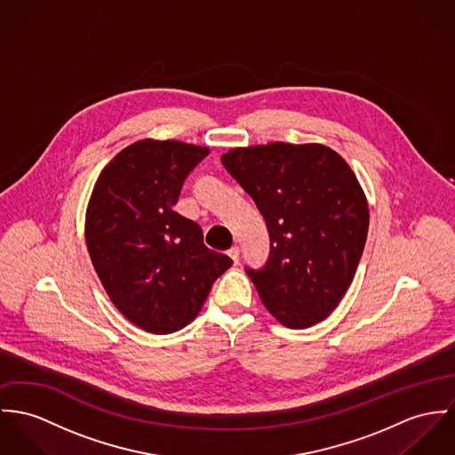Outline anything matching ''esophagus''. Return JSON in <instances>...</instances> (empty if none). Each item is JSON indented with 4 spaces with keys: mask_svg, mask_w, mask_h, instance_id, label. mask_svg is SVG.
Masks as SVG:
<instances>
[{
    "mask_svg": "<svg viewBox=\"0 0 455 455\" xmlns=\"http://www.w3.org/2000/svg\"><path fill=\"white\" fill-rule=\"evenodd\" d=\"M227 252H228V256L234 259V263L237 265V263H239V254H241L239 247H237V245H232V247L227 251Z\"/></svg>",
    "mask_w": 455,
    "mask_h": 455,
    "instance_id": "34e87169",
    "label": "esophagus"
}]
</instances>
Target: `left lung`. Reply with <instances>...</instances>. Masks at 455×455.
Segmentation results:
<instances>
[{"label":"left lung","instance_id":"obj_1","mask_svg":"<svg viewBox=\"0 0 455 455\" xmlns=\"http://www.w3.org/2000/svg\"><path fill=\"white\" fill-rule=\"evenodd\" d=\"M270 234L263 268H247L265 308L291 329L327 318L355 277L369 204L348 163L320 143L237 147L221 156Z\"/></svg>","mask_w":455,"mask_h":455}]
</instances>
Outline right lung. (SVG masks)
<instances>
[{"instance_id":"right-lung-1","label":"right lung","mask_w":455,"mask_h":455,"mask_svg":"<svg viewBox=\"0 0 455 455\" xmlns=\"http://www.w3.org/2000/svg\"><path fill=\"white\" fill-rule=\"evenodd\" d=\"M208 147L135 141L99 176L84 221L95 272L114 307L152 334H170L201 312L212 282L232 267L201 227L173 206Z\"/></svg>"}]
</instances>
